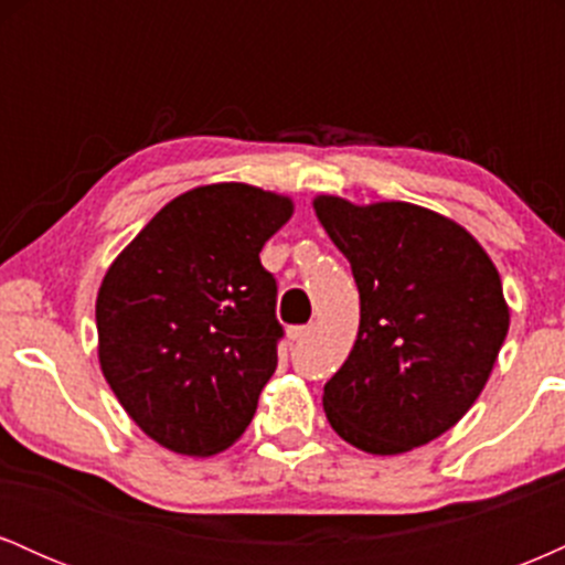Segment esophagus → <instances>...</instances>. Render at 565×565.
Listing matches in <instances>:
<instances>
[{
	"instance_id": "1",
	"label": "esophagus",
	"mask_w": 565,
	"mask_h": 565,
	"mask_svg": "<svg viewBox=\"0 0 565 565\" xmlns=\"http://www.w3.org/2000/svg\"><path fill=\"white\" fill-rule=\"evenodd\" d=\"M310 332H313L310 327H289V340L291 342H302Z\"/></svg>"
}]
</instances>
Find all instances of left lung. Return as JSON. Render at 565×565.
<instances>
[{
	"label": "left lung",
	"instance_id": "left-lung-1",
	"mask_svg": "<svg viewBox=\"0 0 565 565\" xmlns=\"http://www.w3.org/2000/svg\"><path fill=\"white\" fill-rule=\"evenodd\" d=\"M348 257L361 321L348 361L323 385L337 436L369 454L430 444L476 404L510 327L502 281L454 220L406 201H313Z\"/></svg>",
	"mask_w": 565,
	"mask_h": 565
}]
</instances>
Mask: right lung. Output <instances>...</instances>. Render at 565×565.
Segmentation results:
<instances>
[{
    "instance_id": "1",
    "label": "right lung",
    "mask_w": 565,
    "mask_h": 565,
    "mask_svg": "<svg viewBox=\"0 0 565 565\" xmlns=\"http://www.w3.org/2000/svg\"><path fill=\"white\" fill-rule=\"evenodd\" d=\"M291 201L244 183L172 199L116 257L97 291L103 377L146 436L206 457L252 423L276 372V278L260 249Z\"/></svg>"
}]
</instances>
